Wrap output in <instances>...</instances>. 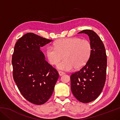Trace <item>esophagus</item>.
I'll return each mask as SVG.
<instances>
[{"label":"esophagus","mask_w":120,"mask_h":120,"mask_svg":"<svg viewBox=\"0 0 120 120\" xmlns=\"http://www.w3.org/2000/svg\"><path fill=\"white\" fill-rule=\"evenodd\" d=\"M58 73H59V76H61L63 75L64 74V72L61 71H59Z\"/></svg>","instance_id":"1"}]
</instances>
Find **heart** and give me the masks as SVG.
<instances>
[{"label":"heart","instance_id":"b5f03b06","mask_svg":"<svg viewBox=\"0 0 120 120\" xmlns=\"http://www.w3.org/2000/svg\"><path fill=\"white\" fill-rule=\"evenodd\" d=\"M92 46L88 40L79 38H63L54 43V46H49L46 56L51 64L56 65L58 69L70 71L75 68H82L88 61L92 53Z\"/></svg>","mask_w":120,"mask_h":120}]
</instances>
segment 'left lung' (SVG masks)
Segmentation results:
<instances>
[{
    "instance_id": "obj_1",
    "label": "left lung",
    "mask_w": 120,
    "mask_h": 120,
    "mask_svg": "<svg viewBox=\"0 0 120 120\" xmlns=\"http://www.w3.org/2000/svg\"><path fill=\"white\" fill-rule=\"evenodd\" d=\"M78 33L88 35L92 51L86 64L71 75V89L77 100L87 103L96 99L104 86L107 67L106 51L102 41L92 30H85Z\"/></svg>"
}]
</instances>
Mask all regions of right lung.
Segmentation results:
<instances>
[{
    "label": "right lung",
    "mask_w": 120,
    "mask_h": 120,
    "mask_svg": "<svg viewBox=\"0 0 120 120\" xmlns=\"http://www.w3.org/2000/svg\"><path fill=\"white\" fill-rule=\"evenodd\" d=\"M52 41L28 33L19 38L14 47L11 60L14 80L24 98L35 105L49 100L59 76L40 50Z\"/></svg>",
    "instance_id": "add662e5"
}]
</instances>
